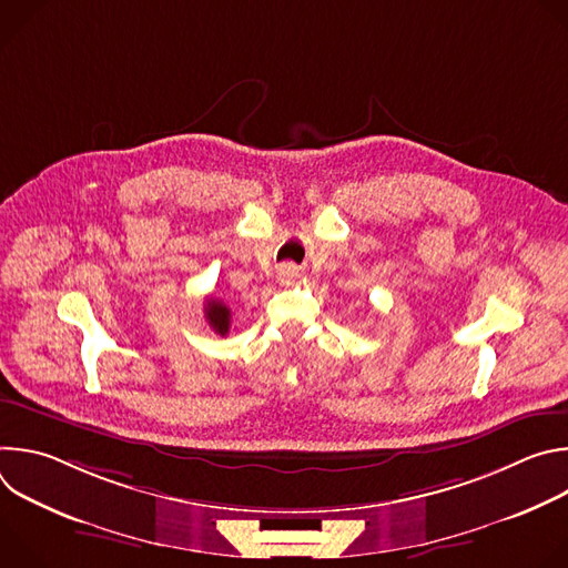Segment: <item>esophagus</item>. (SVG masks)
Returning <instances> with one entry per match:
<instances>
[{"label": "esophagus", "mask_w": 568, "mask_h": 568, "mask_svg": "<svg viewBox=\"0 0 568 568\" xmlns=\"http://www.w3.org/2000/svg\"><path fill=\"white\" fill-rule=\"evenodd\" d=\"M296 276H298V272H296V267L292 263L281 265V270H278V281L281 283H292Z\"/></svg>", "instance_id": "esophagus-1"}]
</instances>
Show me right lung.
Listing matches in <instances>:
<instances>
[{
    "instance_id": "add662e5",
    "label": "right lung",
    "mask_w": 568,
    "mask_h": 568,
    "mask_svg": "<svg viewBox=\"0 0 568 568\" xmlns=\"http://www.w3.org/2000/svg\"><path fill=\"white\" fill-rule=\"evenodd\" d=\"M204 314H206V321L209 326L217 333V335H226L229 333V326H231V310L217 301V298H209L206 305H204Z\"/></svg>"
}]
</instances>
